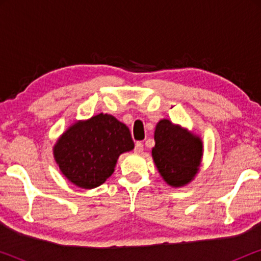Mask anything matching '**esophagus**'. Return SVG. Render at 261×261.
I'll return each mask as SVG.
<instances>
[{
    "mask_svg": "<svg viewBox=\"0 0 261 261\" xmlns=\"http://www.w3.org/2000/svg\"><path fill=\"white\" fill-rule=\"evenodd\" d=\"M144 151V145H142V142L138 141L137 144H135V147H134V152L135 153H141Z\"/></svg>",
    "mask_w": 261,
    "mask_h": 261,
    "instance_id": "34e87169",
    "label": "esophagus"
}]
</instances>
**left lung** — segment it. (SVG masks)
Wrapping results in <instances>:
<instances>
[{
  "instance_id": "left-lung-1",
  "label": "left lung",
  "mask_w": 261,
  "mask_h": 261,
  "mask_svg": "<svg viewBox=\"0 0 261 261\" xmlns=\"http://www.w3.org/2000/svg\"><path fill=\"white\" fill-rule=\"evenodd\" d=\"M152 156L164 180L171 187H184L194 179L201 165V138L170 120H160L154 130Z\"/></svg>"
}]
</instances>
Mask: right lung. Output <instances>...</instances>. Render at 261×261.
Returning a JSON list of instances; mask_svg holds the SVG:
<instances>
[{"instance_id":"add662e5","label":"right lung","mask_w":261,"mask_h":261,"mask_svg":"<svg viewBox=\"0 0 261 261\" xmlns=\"http://www.w3.org/2000/svg\"><path fill=\"white\" fill-rule=\"evenodd\" d=\"M133 148L126 124L109 114H98L71 124L53 147V155L69 181L94 189L112 176L120 154Z\"/></svg>"}]
</instances>
